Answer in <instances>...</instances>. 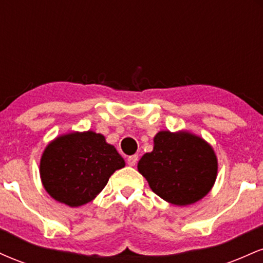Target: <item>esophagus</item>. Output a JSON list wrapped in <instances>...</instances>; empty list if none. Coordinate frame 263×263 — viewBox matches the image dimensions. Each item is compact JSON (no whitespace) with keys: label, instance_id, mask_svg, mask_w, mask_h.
<instances>
[{"label":"esophagus","instance_id":"34e87169","mask_svg":"<svg viewBox=\"0 0 263 263\" xmlns=\"http://www.w3.org/2000/svg\"><path fill=\"white\" fill-rule=\"evenodd\" d=\"M138 162V156L137 155H134V156H129L127 158V163L129 165H136Z\"/></svg>","mask_w":263,"mask_h":263}]
</instances>
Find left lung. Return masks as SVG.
I'll return each mask as SVG.
<instances>
[{
  "instance_id": "8db88e82",
  "label": "left lung",
  "mask_w": 263,
  "mask_h": 263,
  "mask_svg": "<svg viewBox=\"0 0 263 263\" xmlns=\"http://www.w3.org/2000/svg\"><path fill=\"white\" fill-rule=\"evenodd\" d=\"M138 172L163 200L189 205L204 198L214 185L218 161L203 138L189 132L161 131L155 147L138 162Z\"/></svg>"
}]
</instances>
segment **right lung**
Returning a JSON list of instances; mask_svg holds the SVG:
<instances>
[{"mask_svg":"<svg viewBox=\"0 0 263 263\" xmlns=\"http://www.w3.org/2000/svg\"><path fill=\"white\" fill-rule=\"evenodd\" d=\"M125 161L105 137L92 131L60 136L45 148L41 178L45 190L69 206L91 201Z\"/></svg>","mask_w":263,"mask_h":263,"instance_id":"obj_1","label":"right lung"}]
</instances>
